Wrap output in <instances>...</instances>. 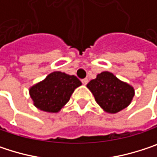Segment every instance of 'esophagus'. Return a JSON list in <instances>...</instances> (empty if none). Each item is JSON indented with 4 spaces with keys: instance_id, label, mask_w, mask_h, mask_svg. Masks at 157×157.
Wrapping results in <instances>:
<instances>
[{
    "instance_id": "34e87169",
    "label": "esophagus",
    "mask_w": 157,
    "mask_h": 157,
    "mask_svg": "<svg viewBox=\"0 0 157 157\" xmlns=\"http://www.w3.org/2000/svg\"><path fill=\"white\" fill-rule=\"evenodd\" d=\"M82 84H84V85H85V84H87V83H88V79L87 78L82 79Z\"/></svg>"
}]
</instances>
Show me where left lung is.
Wrapping results in <instances>:
<instances>
[{
    "instance_id": "obj_1",
    "label": "left lung",
    "mask_w": 157,
    "mask_h": 157,
    "mask_svg": "<svg viewBox=\"0 0 157 157\" xmlns=\"http://www.w3.org/2000/svg\"><path fill=\"white\" fill-rule=\"evenodd\" d=\"M96 103L107 113H117L132 101L135 91L132 86L120 81L109 72H103L87 84Z\"/></svg>"
}]
</instances>
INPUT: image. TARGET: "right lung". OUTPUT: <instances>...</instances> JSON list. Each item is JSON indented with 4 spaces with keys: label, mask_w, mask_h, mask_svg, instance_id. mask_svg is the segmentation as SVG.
Wrapping results in <instances>:
<instances>
[{
    "label": "right lung",
    "mask_w": 157,
    "mask_h": 157,
    "mask_svg": "<svg viewBox=\"0 0 157 157\" xmlns=\"http://www.w3.org/2000/svg\"><path fill=\"white\" fill-rule=\"evenodd\" d=\"M82 84L75 75L54 72L30 89L34 105L42 111L57 113L70 100L75 89Z\"/></svg>",
    "instance_id": "1"
}]
</instances>
